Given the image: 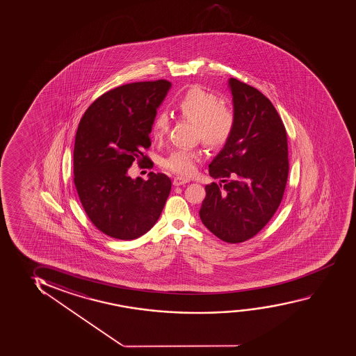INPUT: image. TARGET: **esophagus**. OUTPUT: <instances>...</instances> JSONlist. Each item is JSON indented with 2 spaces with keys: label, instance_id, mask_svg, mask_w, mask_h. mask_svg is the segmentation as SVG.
<instances>
[{
  "label": "esophagus",
  "instance_id": "34e87169",
  "mask_svg": "<svg viewBox=\"0 0 356 356\" xmlns=\"http://www.w3.org/2000/svg\"><path fill=\"white\" fill-rule=\"evenodd\" d=\"M190 179L188 178H183V177H176L175 179H173V184L176 185V186H179V185H184L186 183H189Z\"/></svg>",
  "mask_w": 356,
  "mask_h": 356
}]
</instances>
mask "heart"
Returning <instances> with one entry per match:
<instances>
[{
    "instance_id": "heart-1",
    "label": "heart",
    "mask_w": 356,
    "mask_h": 356,
    "mask_svg": "<svg viewBox=\"0 0 356 356\" xmlns=\"http://www.w3.org/2000/svg\"><path fill=\"white\" fill-rule=\"evenodd\" d=\"M177 111L183 119L196 126L199 138L209 147H218L228 142L235 126L232 109L222 105L217 95L194 86L177 102ZM168 129V116L160 113L152 121V136L161 139ZM196 154L185 149H177L163 160L162 165L170 171L189 175L194 170Z\"/></svg>"
}]
</instances>
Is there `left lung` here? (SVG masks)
<instances>
[{"label":"left lung","instance_id":"1","mask_svg":"<svg viewBox=\"0 0 356 356\" xmlns=\"http://www.w3.org/2000/svg\"><path fill=\"white\" fill-rule=\"evenodd\" d=\"M228 86L235 126L209 163V176L220 183L204 186L199 213L209 232L237 243L261 232L281 204L289 177V149L286 129L270 100L236 79H229Z\"/></svg>","mask_w":356,"mask_h":356}]
</instances>
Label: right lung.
<instances>
[{"label": "right lung", "mask_w": 356, "mask_h": 356, "mask_svg": "<svg viewBox=\"0 0 356 356\" xmlns=\"http://www.w3.org/2000/svg\"><path fill=\"white\" fill-rule=\"evenodd\" d=\"M166 80L120 86L95 100L81 119L74 147V181L86 213L100 232L133 240L161 214L172 181L163 173L132 179L133 161L149 160L156 110L171 88Z\"/></svg>", "instance_id": "add662e5"}]
</instances>
